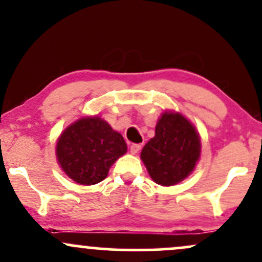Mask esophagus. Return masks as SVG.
Returning a JSON list of instances; mask_svg holds the SVG:
<instances>
[{"instance_id": "34e87169", "label": "esophagus", "mask_w": 262, "mask_h": 262, "mask_svg": "<svg viewBox=\"0 0 262 262\" xmlns=\"http://www.w3.org/2000/svg\"><path fill=\"white\" fill-rule=\"evenodd\" d=\"M140 144H132L130 145V152L133 155H135V154H138V152H139V150H140Z\"/></svg>"}]
</instances>
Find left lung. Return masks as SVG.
I'll return each instance as SVG.
<instances>
[{"label": "left lung", "mask_w": 262, "mask_h": 262, "mask_svg": "<svg viewBox=\"0 0 262 262\" xmlns=\"http://www.w3.org/2000/svg\"><path fill=\"white\" fill-rule=\"evenodd\" d=\"M201 139L196 128L181 113L166 111L156 123L155 137L141 150L140 158L152 181L173 186L196 167Z\"/></svg>", "instance_id": "left-lung-1"}]
</instances>
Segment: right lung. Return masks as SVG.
Returning <instances> with one entry per match:
<instances>
[{"mask_svg": "<svg viewBox=\"0 0 262 262\" xmlns=\"http://www.w3.org/2000/svg\"><path fill=\"white\" fill-rule=\"evenodd\" d=\"M125 152L122 135L98 116L74 122L56 143L60 167L73 181L87 186L103 181L110 167Z\"/></svg>", "mask_w": 262, "mask_h": 262, "instance_id": "add662e5", "label": "right lung"}]
</instances>
